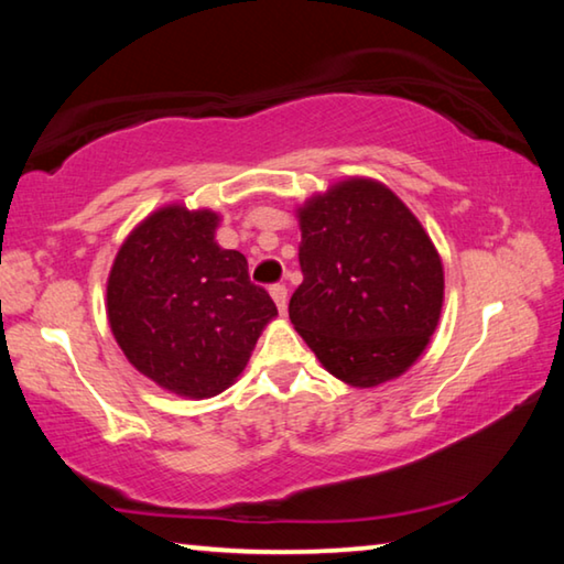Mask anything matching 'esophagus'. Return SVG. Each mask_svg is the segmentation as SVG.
I'll return each instance as SVG.
<instances>
[{
    "mask_svg": "<svg viewBox=\"0 0 564 564\" xmlns=\"http://www.w3.org/2000/svg\"><path fill=\"white\" fill-rule=\"evenodd\" d=\"M271 299L275 303V308H279L281 313H285V305H289V289H285V285H273Z\"/></svg>",
    "mask_w": 564,
    "mask_h": 564,
    "instance_id": "esophagus-1",
    "label": "esophagus"
}]
</instances>
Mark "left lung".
Listing matches in <instances>:
<instances>
[{
	"mask_svg": "<svg viewBox=\"0 0 564 564\" xmlns=\"http://www.w3.org/2000/svg\"><path fill=\"white\" fill-rule=\"evenodd\" d=\"M303 283L289 303L321 366L352 388L395 380L423 356L445 299L443 261L386 184L348 176L295 208Z\"/></svg>",
	"mask_w": 564,
	"mask_h": 564,
	"instance_id": "obj_1",
	"label": "left lung"
}]
</instances>
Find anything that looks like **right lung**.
I'll return each mask as SVG.
<instances>
[{
    "instance_id": "1",
    "label": "right lung",
    "mask_w": 564,
    "mask_h": 564,
    "mask_svg": "<svg viewBox=\"0 0 564 564\" xmlns=\"http://www.w3.org/2000/svg\"><path fill=\"white\" fill-rule=\"evenodd\" d=\"M218 224L212 208H156L121 243L107 281V318L123 356L191 400L234 386L279 316L248 279L246 256L216 243Z\"/></svg>"
}]
</instances>
